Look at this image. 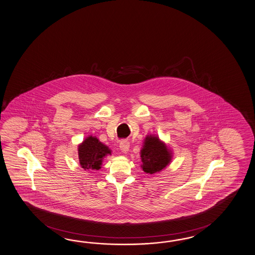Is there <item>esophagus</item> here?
<instances>
[{"label": "esophagus", "instance_id": "34e87169", "mask_svg": "<svg viewBox=\"0 0 255 255\" xmlns=\"http://www.w3.org/2000/svg\"><path fill=\"white\" fill-rule=\"evenodd\" d=\"M129 147H130V143L127 141V140H122L121 143H120V148L122 151L126 153V152L129 150Z\"/></svg>", "mask_w": 255, "mask_h": 255}]
</instances>
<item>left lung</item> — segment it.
Segmentation results:
<instances>
[{
  "instance_id": "1",
  "label": "left lung",
  "mask_w": 255,
  "mask_h": 255,
  "mask_svg": "<svg viewBox=\"0 0 255 255\" xmlns=\"http://www.w3.org/2000/svg\"><path fill=\"white\" fill-rule=\"evenodd\" d=\"M142 169L146 173H156L164 169L171 161L172 154L157 136H146L141 150Z\"/></svg>"
}]
</instances>
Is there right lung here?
<instances>
[{"mask_svg": "<svg viewBox=\"0 0 255 255\" xmlns=\"http://www.w3.org/2000/svg\"><path fill=\"white\" fill-rule=\"evenodd\" d=\"M79 159L83 169L98 170L100 169L103 158L110 150L107 145L102 144L97 137L89 136L79 145Z\"/></svg>", "mask_w": 255, "mask_h": 255, "instance_id": "obj_1", "label": "right lung"}]
</instances>
